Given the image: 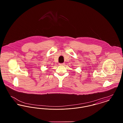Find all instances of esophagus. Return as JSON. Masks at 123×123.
<instances>
[{
  "instance_id": "esophagus-1",
  "label": "esophagus",
  "mask_w": 123,
  "mask_h": 123,
  "mask_svg": "<svg viewBox=\"0 0 123 123\" xmlns=\"http://www.w3.org/2000/svg\"><path fill=\"white\" fill-rule=\"evenodd\" d=\"M59 65H64V63H60L59 64Z\"/></svg>"
}]
</instances>
